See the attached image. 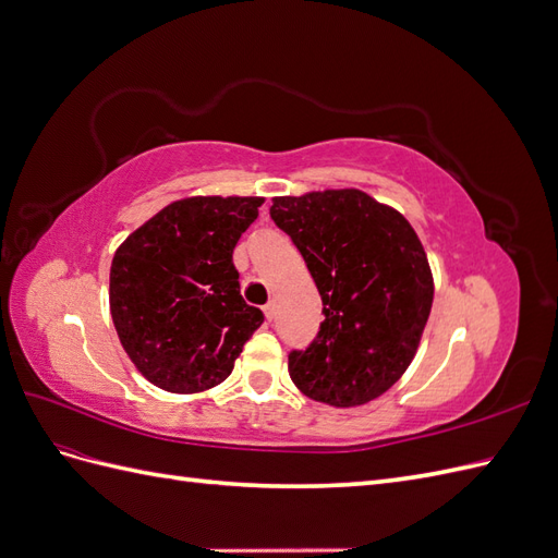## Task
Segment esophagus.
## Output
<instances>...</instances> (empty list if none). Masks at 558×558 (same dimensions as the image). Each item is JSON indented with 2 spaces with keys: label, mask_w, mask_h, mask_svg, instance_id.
Masks as SVG:
<instances>
[{
  "label": "esophagus",
  "mask_w": 558,
  "mask_h": 558,
  "mask_svg": "<svg viewBox=\"0 0 558 558\" xmlns=\"http://www.w3.org/2000/svg\"><path fill=\"white\" fill-rule=\"evenodd\" d=\"M263 312H265V318H267V320H272V318H275V312H277L275 302H267V305L263 307Z\"/></svg>",
  "instance_id": "34e87169"
}]
</instances>
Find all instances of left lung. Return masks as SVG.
Returning a JSON list of instances; mask_svg holds the SVG:
<instances>
[{
	"mask_svg": "<svg viewBox=\"0 0 558 558\" xmlns=\"http://www.w3.org/2000/svg\"><path fill=\"white\" fill-rule=\"evenodd\" d=\"M269 216L305 258L326 316L312 344L289 353L293 384L332 408L379 398L412 363L433 305L414 228L353 189L275 197Z\"/></svg>",
	"mask_w": 558,
	"mask_h": 558,
	"instance_id": "8db88e82",
	"label": "left lung"
}]
</instances>
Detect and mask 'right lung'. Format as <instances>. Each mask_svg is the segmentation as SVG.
<instances>
[{
	"label": "right lung",
	"mask_w": 558,
	"mask_h": 558,
	"mask_svg": "<svg viewBox=\"0 0 558 558\" xmlns=\"http://www.w3.org/2000/svg\"><path fill=\"white\" fill-rule=\"evenodd\" d=\"M263 197L172 202L118 246L111 318L140 373L170 393L221 384L265 320L240 295L232 251Z\"/></svg>",
	"instance_id": "1"
}]
</instances>
